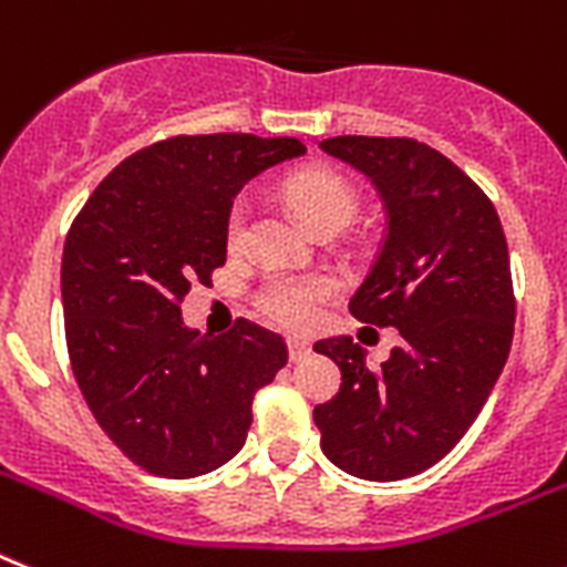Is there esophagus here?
Listing matches in <instances>:
<instances>
[{
    "label": "esophagus",
    "mask_w": 567,
    "mask_h": 567,
    "mask_svg": "<svg viewBox=\"0 0 567 567\" xmlns=\"http://www.w3.org/2000/svg\"><path fill=\"white\" fill-rule=\"evenodd\" d=\"M311 354V342L299 340V337H288V357H291L293 363L297 360H302V357Z\"/></svg>",
    "instance_id": "1"
}]
</instances>
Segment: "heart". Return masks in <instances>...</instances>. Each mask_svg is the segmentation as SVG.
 Here are the masks:
<instances>
[{
	"mask_svg": "<svg viewBox=\"0 0 567 567\" xmlns=\"http://www.w3.org/2000/svg\"><path fill=\"white\" fill-rule=\"evenodd\" d=\"M285 193L313 230L346 227L357 213V189L334 169H302L291 175ZM250 233V198L236 195L225 216V245L230 254H241ZM337 297V282L328 274H268L256 288V308L274 326L285 331H311L320 326L326 306Z\"/></svg>",
	"mask_w": 567,
	"mask_h": 567,
	"instance_id": "1",
	"label": "heart"
}]
</instances>
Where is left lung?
I'll list each match as a JSON object with an SVG mask.
<instances>
[{
    "label": "left lung",
    "instance_id": "1",
    "mask_svg": "<svg viewBox=\"0 0 567 567\" xmlns=\"http://www.w3.org/2000/svg\"><path fill=\"white\" fill-rule=\"evenodd\" d=\"M320 146L383 195L386 233L349 308L360 322L394 326L403 342L378 369L349 337L313 342L342 372L313 423L337 467L398 482L458 444L507 363L516 326L507 239L487 193L415 137L340 135Z\"/></svg>",
    "mask_w": 567,
    "mask_h": 567
}]
</instances>
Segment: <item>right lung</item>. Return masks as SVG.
Returning <instances> with one entry per match:
<instances>
[{"mask_svg": "<svg viewBox=\"0 0 567 567\" xmlns=\"http://www.w3.org/2000/svg\"><path fill=\"white\" fill-rule=\"evenodd\" d=\"M297 137L173 135L114 166L71 221L63 317L85 406L132 464L164 478L239 453L254 394L288 363L256 322L187 331L181 302L227 259L225 216L247 181L302 155Z\"/></svg>", "mask_w": 567, "mask_h": 567, "instance_id": "add662e5", "label": "right lung"}]
</instances>
